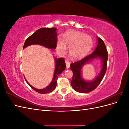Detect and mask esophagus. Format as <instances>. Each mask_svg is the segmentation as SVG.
Instances as JSON below:
<instances>
[{
    "label": "esophagus",
    "instance_id": "34e87169",
    "mask_svg": "<svg viewBox=\"0 0 129 129\" xmlns=\"http://www.w3.org/2000/svg\"><path fill=\"white\" fill-rule=\"evenodd\" d=\"M65 63H66V68H67V69L69 68V67H70V62L68 61L67 60V61H66Z\"/></svg>",
    "mask_w": 129,
    "mask_h": 129
}]
</instances>
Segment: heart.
<instances>
[{
    "label": "heart",
    "instance_id": "1",
    "mask_svg": "<svg viewBox=\"0 0 129 129\" xmlns=\"http://www.w3.org/2000/svg\"><path fill=\"white\" fill-rule=\"evenodd\" d=\"M93 44L92 38L82 32L71 30L64 34L62 41L57 42V49L64 53L66 49L70 48L69 54L73 58L84 56L91 48Z\"/></svg>",
    "mask_w": 129,
    "mask_h": 129
}]
</instances>
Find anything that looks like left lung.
Returning <instances> with one entry per match:
<instances>
[{
    "mask_svg": "<svg viewBox=\"0 0 129 129\" xmlns=\"http://www.w3.org/2000/svg\"><path fill=\"white\" fill-rule=\"evenodd\" d=\"M97 37V45L95 49L92 53L82 59L71 64L70 68L73 73L71 81L73 88L77 92L88 93L93 90L101 83L107 71L108 53L104 41ZM100 58L102 62V67L99 75L92 80H84L81 75V71L85 64L93 60Z\"/></svg>",
    "mask_w": 129,
    "mask_h": 129,
    "instance_id": "8db88e82",
    "label": "left lung"
}]
</instances>
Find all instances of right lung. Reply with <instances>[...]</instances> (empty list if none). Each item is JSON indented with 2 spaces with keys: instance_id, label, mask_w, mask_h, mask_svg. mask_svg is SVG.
I'll return each instance as SVG.
<instances>
[{
  "instance_id": "1",
  "label": "right lung",
  "mask_w": 129,
  "mask_h": 129,
  "mask_svg": "<svg viewBox=\"0 0 129 129\" xmlns=\"http://www.w3.org/2000/svg\"><path fill=\"white\" fill-rule=\"evenodd\" d=\"M57 29L56 28H41L37 30L32 36L26 40L23 48L33 45H41L50 49H55L57 43ZM55 70L53 79L47 87L44 89H38L32 87L25 77L26 82L35 91L40 93H49L53 91L57 85V80L58 75L63 72L66 68L65 61L63 58H55Z\"/></svg>"
}]
</instances>
